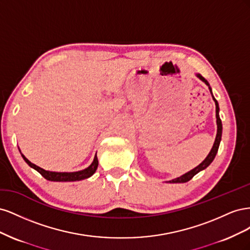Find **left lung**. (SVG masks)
<instances>
[{"label": "left lung", "mask_w": 250, "mask_h": 250, "mask_svg": "<svg viewBox=\"0 0 250 250\" xmlns=\"http://www.w3.org/2000/svg\"><path fill=\"white\" fill-rule=\"evenodd\" d=\"M196 76H197L200 80H202L208 86L209 90H210V94H211V88L209 86V83L208 82V80L206 78H203L200 74H196ZM211 97H213V100L215 101V104H216V118H217V135H216V139H215V143L213 145V148H211V150L209 151L208 155L206 157V160H204L200 165H198L197 167L194 168L193 170L188 171V173L184 174V175H181L177 178H174L172 180H170L169 183L170 184H184V183H187V181H188L190 179H192L196 174L199 173L200 171L204 170L206 168H208V166L210 165V163L214 161V158L218 152V149H219V145H220V141H221V137H222V123H221V120H220V117H219V105H218V102L217 100L215 99V97L213 96V94H211Z\"/></svg>", "instance_id": "obj_1"}]
</instances>
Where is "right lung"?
<instances>
[{
  "mask_svg": "<svg viewBox=\"0 0 250 250\" xmlns=\"http://www.w3.org/2000/svg\"><path fill=\"white\" fill-rule=\"evenodd\" d=\"M24 161L30 166V167L33 168L34 170H36L39 173L42 174V176L46 178L47 180H51V181H76V180H82L88 178L93 175V174L96 172L97 168H98V157H97V153L94 157L93 163L90 164V166L84 170L81 171H77V172H52V171H46L43 170L42 168L39 167L34 164H32L29 160L21 154Z\"/></svg>",
  "mask_w": 250,
  "mask_h": 250,
  "instance_id": "1",
  "label": "right lung"
}]
</instances>
